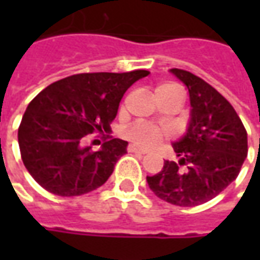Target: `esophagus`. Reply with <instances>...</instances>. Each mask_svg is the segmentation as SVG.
Here are the masks:
<instances>
[{
    "label": "esophagus",
    "mask_w": 260,
    "mask_h": 260,
    "mask_svg": "<svg viewBox=\"0 0 260 260\" xmlns=\"http://www.w3.org/2000/svg\"><path fill=\"white\" fill-rule=\"evenodd\" d=\"M128 152L138 153V154H146L147 150H146V149H142V147L135 146V145H131V146L128 147Z\"/></svg>",
    "instance_id": "34e87169"
}]
</instances>
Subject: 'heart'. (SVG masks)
I'll list each match as a JSON object with an SVG mask.
<instances>
[{
  "label": "heart",
  "mask_w": 260,
  "mask_h": 260,
  "mask_svg": "<svg viewBox=\"0 0 260 260\" xmlns=\"http://www.w3.org/2000/svg\"><path fill=\"white\" fill-rule=\"evenodd\" d=\"M180 89L175 85H163L157 87L156 94L160 91H170ZM128 138L131 141L143 147H152L157 145L166 138V131L156 125L146 124V122H138L134 126H131L128 131Z\"/></svg>",
  "instance_id": "1"
}]
</instances>
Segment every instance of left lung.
Segmentation results:
<instances>
[{"mask_svg": "<svg viewBox=\"0 0 260 260\" xmlns=\"http://www.w3.org/2000/svg\"><path fill=\"white\" fill-rule=\"evenodd\" d=\"M188 87L191 121L186 134L173 143L180 161L146 177L153 193L175 206L192 207L210 201L238 177L248 154V138L234 107L199 76L170 69Z\"/></svg>", "mask_w": 260, "mask_h": 260, "instance_id": "8db88e82", "label": "left lung"}]
</instances>
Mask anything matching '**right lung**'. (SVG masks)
<instances>
[{
    "mask_svg": "<svg viewBox=\"0 0 260 260\" xmlns=\"http://www.w3.org/2000/svg\"><path fill=\"white\" fill-rule=\"evenodd\" d=\"M149 74L145 69L78 74L40 91L18 129L20 156L37 184L58 196H79L102 186L128 142L107 136L93 152L83 145L86 135L107 134L125 91Z\"/></svg>",
    "mask_w": 260,
    "mask_h": 260,
    "instance_id": "add662e5",
    "label": "right lung"
}]
</instances>
